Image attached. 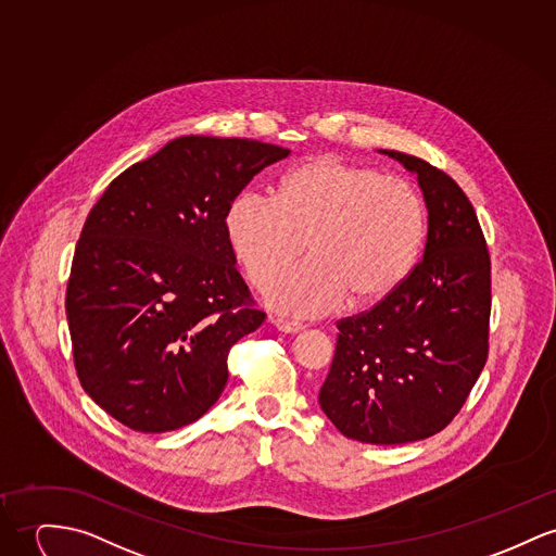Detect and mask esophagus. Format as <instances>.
I'll list each match as a JSON object with an SVG mask.
<instances>
[{
    "mask_svg": "<svg viewBox=\"0 0 556 556\" xmlns=\"http://www.w3.org/2000/svg\"><path fill=\"white\" fill-rule=\"evenodd\" d=\"M273 324H275V328H277L279 332H286V334H299V332L304 330L302 324H299V321H290V319H275Z\"/></svg>",
    "mask_w": 556,
    "mask_h": 556,
    "instance_id": "34e87169",
    "label": "esophagus"
}]
</instances>
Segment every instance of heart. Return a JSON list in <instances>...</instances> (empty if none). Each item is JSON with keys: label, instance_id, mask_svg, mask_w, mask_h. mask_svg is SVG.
I'll return each mask as SVG.
<instances>
[{"label": "heart", "instance_id": "heart-1", "mask_svg": "<svg viewBox=\"0 0 556 556\" xmlns=\"http://www.w3.org/2000/svg\"><path fill=\"white\" fill-rule=\"evenodd\" d=\"M226 237L248 279L273 286L308 241L313 262L286 277L270 302L300 317L389 296L413 270L426 237V207L417 190L395 177L315 156L288 173L279 203L239 194L226 212Z\"/></svg>", "mask_w": 556, "mask_h": 556}]
</instances>
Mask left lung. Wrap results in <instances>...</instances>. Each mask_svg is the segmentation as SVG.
<instances>
[{
	"mask_svg": "<svg viewBox=\"0 0 556 556\" xmlns=\"http://www.w3.org/2000/svg\"><path fill=\"white\" fill-rule=\"evenodd\" d=\"M379 152L417 175L428 207L424 260L370 311L337 324L319 404L351 440L406 444L446 428L484 368L491 260L453 177L417 156Z\"/></svg>",
	"mask_w": 556,
	"mask_h": 556,
	"instance_id": "1",
	"label": "left lung"
}]
</instances>
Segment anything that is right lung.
Returning a JSON list of instances; mask_svg holds the SVG:
<instances>
[{"label":"right lung","instance_id":"right-lung-1","mask_svg":"<svg viewBox=\"0 0 556 556\" xmlns=\"http://www.w3.org/2000/svg\"><path fill=\"white\" fill-rule=\"evenodd\" d=\"M288 154L184 135L121 173L90 210L65 311L78 379L123 426L173 431L217 402L230 346L266 317L224 219L252 177Z\"/></svg>","mask_w":556,"mask_h":556}]
</instances>
